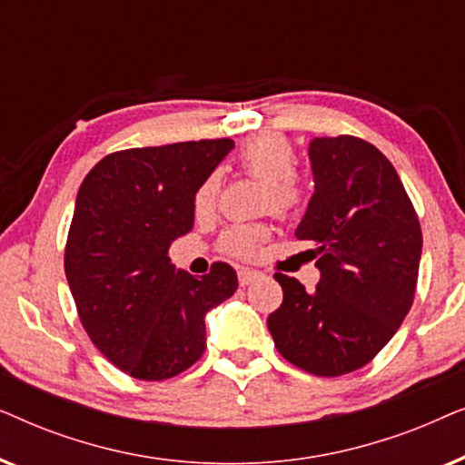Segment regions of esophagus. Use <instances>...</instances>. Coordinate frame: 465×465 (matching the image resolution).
Returning <instances> with one entry per match:
<instances>
[{"instance_id": "esophagus-1", "label": "esophagus", "mask_w": 465, "mask_h": 465, "mask_svg": "<svg viewBox=\"0 0 465 465\" xmlns=\"http://www.w3.org/2000/svg\"><path fill=\"white\" fill-rule=\"evenodd\" d=\"M260 277V272L258 271H253V269H239V285H250L252 282H256V279Z\"/></svg>"}]
</instances>
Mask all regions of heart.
<instances>
[{
	"mask_svg": "<svg viewBox=\"0 0 465 465\" xmlns=\"http://www.w3.org/2000/svg\"><path fill=\"white\" fill-rule=\"evenodd\" d=\"M241 169L258 180H262V207H269L272 213L285 215L301 203L302 188L294 173L296 152L285 137L258 135L247 142L239 152ZM222 180L218 171L209 173L194 193L196 215H209L218 205ZM269 237V228L264 224H234L226 228L220 239V247L231 256H252L258 245Z\"/></svg>",
	"mask_w": 465,
	"mask_h": 465,
	"instance_id": "b5f03b06",
	"label": "heart"
}]
</instances>
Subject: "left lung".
Instances as JSON below:
<instances>
[{"label":"left lung","instance_id":"1","mask_svg":"<svg viewBox=\"0 0 465 465\" xmlns=\"http://www.w3.org/2000/svg\"><path fill=\"white\" fill-rule=\"evenodd\" d=\"M315 193L296 228L322 277L313 292L275 272L283 302L269 332L290 364L341 377L383 349L415 298L421 226L393 164L360 137L309 143Z\"/></svg>","mask_w":465,"mask_h":465}]
</instances>
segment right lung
<instances>
[{
    "instance_id": "add662e5",
    "label": "right lung",
    "mask_w": 465,
    "mask_h": 465,
    "mask_svg": "<svg viewBox=\"0 0 465 465\" xmlns=\"http://www.w3.org/2000/svg\"><path fill=\"white\" fill-rule=\"evenodd\" d=\"M232 139L120 150L94 164L75 199L65 275L93 345L120 371L164 381L205 351V315L237 290L231 264L175 269L169 245L194 224V193Z\"/></svg>"
}]
</instances>
